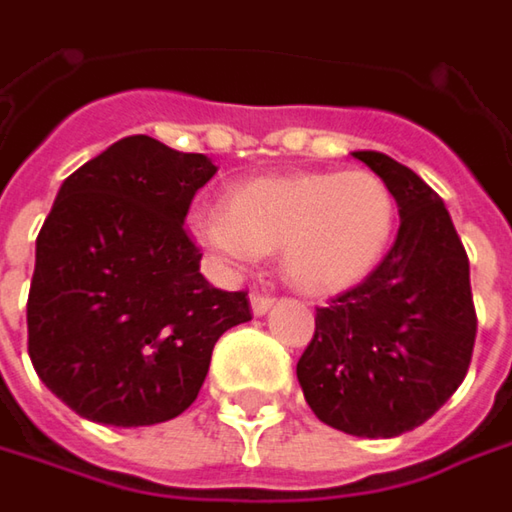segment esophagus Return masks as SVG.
<instances>
[{
	"instance_id": "1",
	"label": "esophagus",
	"mask_w": 512,
	"mask_h": 512,
	"mask_svg": "<svg viewBox=\"0 0 512 512\" xmlns=\"http://www.w3.org/2000/svg\"><path fill=\"white\" fill-rule=\"evenodd\" d=\"M272 303H275V298H269V295H252V315H266L269 309H272Z\"/></svg>"
}]
</instances>
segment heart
Returning a JSON list of instances; mask_svg holds the SVG:
<instances>
[{
  "instance_id": "heart-1",
  "label": "heart",
  "mask_w": 512,
  "mask_h": 512,
  "mask_svg": "<svg viewBox=\"0 0 512 512\" xmlns=\"http://www.w3.org/2000/svg\"><path fill=\"white\" fill-rule=\"evenodd\" d=\"M395 223V197L375 171H292L232 186L220 212L191 220V234L232 269L278 252L298 292L332 298L378 269Z\"/></svg>"
}]
</instances>
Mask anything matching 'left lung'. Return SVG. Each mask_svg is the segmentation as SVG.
Here are the masks:
<instances>
[{"mask_svg":"<svg viewBox=\"0 0 512 512\" xmlns=\"http://www.w3.org/2000/svg\"><path fill=\"white\" fill-rule=\"evenodd\" d=\"M392 191L398 237L364 283L318 309L298 361L306 404L323 424L392 438L421 427L464 381L476 309L470 260L444 200L381 151H352Z\"/></svg>","mask_w":512,"mask_h":512,"instance_id":"8db88e82","label":"left lung"}]
</instances>
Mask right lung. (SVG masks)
Instances as JSON below:
<instances>
[{
	"instance_id": "obj_1",
	"label": "right lung",
	"mask_w": 512,
	"mask_h": 512,
	"mask_svg": "<svg viewBox=\"0 0 512 512\" xmlns=\"http://www.w3.org/2000/svg\"><path fill=\"white\" fill-rule=\"evenodd\" d=\"M217 174L134 134L77 168L36 237L28 355L71 410L111 427H148L189 410L217 338L252 321L246 292L214 289L183 229Z\"/></svg>"
}]
</instances>
